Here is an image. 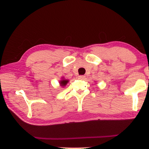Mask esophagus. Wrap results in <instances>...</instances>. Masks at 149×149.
I'll list each match as a JSON object with an SVG mask.
<instances>
[{
    "mask_svg": "<svg viewBox=\"0 0 149 149\" xmlns=\"http://www.w3.org/2000/svg\"><path fill=\"white\" fill-rule=\"evenodd\" d=\"M77 77H78V79H84L85 78V75H78Z\"/></svg>",
    "mask_w": 149,
    "mask_h": 149,
    "instance_id": "obj_1",
    "label": "esophagus"
}]
</instances>
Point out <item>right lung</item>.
<instances>
[{
  "label": "right lung",
  "mask_w": 149,
  "mask_h": 149,
  "mask_svg": "<svg viewBox=\"0 0 149 149\" xmlns=\"http://www.w3.org/2000/svg\"><path fill=\"white\" fill-rule=\"evenodd\" d=\"M61 80H59V85L61 87H65V86L67 85V84L69 82V80L67 79H65V77H63L61 78Z\"/></svg>",
  "instance_id": "add662e5"
}]
</instances>
